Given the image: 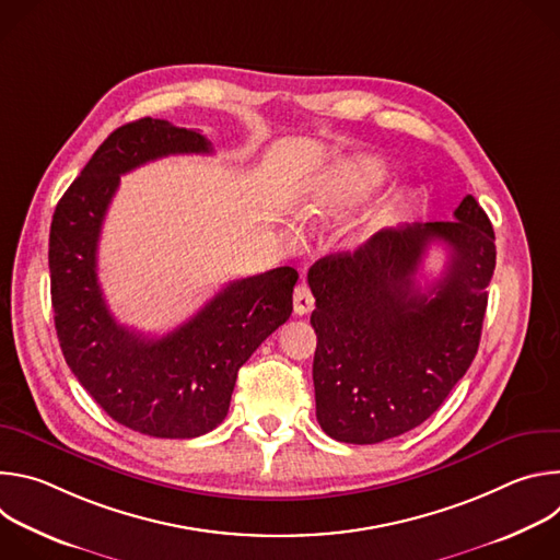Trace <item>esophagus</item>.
<instances>
[{
  "mask_svg": "<svg viewBox=\"0 0 560 560\" xmlns=\"http://www.w3.org/2000/svg\"><path fill=\"white\" fill-rule=\"evenodd\" d=\"M292 301H294V314H307V312H312V307H314V296H312L310 288L303 285V283L294 288Z\"/></svg>",
  "mask_w": 560,
  "mask_h": 560,
  "instance_id": "esophagus-1",
  "label": "esophagus"
}]
</instances>
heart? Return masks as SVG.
<instances>
[{
  "instance_id": "heart-1",
  "label": "heart",
  "mask_w": 560,
  "mask_h": 560,
  "mask_svg": "<svg viewBox=\"0 0 560 560\" xmlns=\"http://www.w3.org/2000/svg\"><path fill=\"white\" fill-rule=\"evenodd\" d=\"M381 179V166L372 159H354V162L332 168L328 175L316 182L303 199V214H330L359 201ZM378 225L376 214H368L354 223L357 232L368 234Z\"/></svg>"
}]
</instances>
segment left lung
Here are the masks:
<instances>
[{
    "label": "left lung",
    "mask_w": 560,
    "mask_h": 560,
    "mask_svg": "<svg viewBox=\"0 0 560 560\" xmlns=\"http://www.w3.org/2000/svg\"><path fill=\"white\" fill-rule=\"evenodd\" d=\"M432 241L448 246V266L421 293L416 272ZM494 266V230L471 195L452 221L381 230L354 253L318 259L307 283L322 430L372 445L430 419L476 357Z\"/></svg>",
    "instance_id": "1"
}]
</instances>
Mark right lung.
Instances as JSON below:
<instances>
[{
    "label": "right lung",
    "mask_w": 560,
    "mask_h": 560,
    "mask_svg": "<svg viewBox=\"0 0 560 560\" xmlns=\"http://www.w3.org/2000/svg\"><path fill=\"white\" fill-rule=\"evenodd\" d=\"M190 152L210 154L212 145L166 119L117 128L63 192L50 223V294L63 359L110 419L156 439H195L225 419L238 368L288 322L299 279L283 266L232 281L164 337L115 322L97 279V246L119 175Z\"/></svg>",
    "instance_id": "add662e5"
}]
</instances>
